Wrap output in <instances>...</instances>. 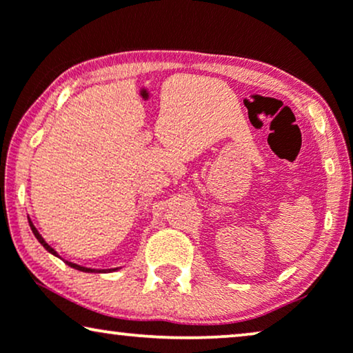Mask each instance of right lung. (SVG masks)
Listing matches in <instances>:
<instances>
[{"instance_id": "add662e5", "label": "right lung", "mask_w": 353, "mask_h": 353, "mask_svg": "<svg viewBox=\"0 0 353 353\" xmlns=\"http://www.w3.org/2000/svg\"><path fill=\"white\" fill-rule=\"evenodd\" d=\"M28 225H30V228H32V233H33V234H35V238L38 239V243H40V244L43 245V248H45V249L48 250V252H50V254H52V255H56V257H59V255H57V252H56V250H54V249H52V248H51V245H50V244H48L45 239H43V236H41L40 233H38V230L35 228V225H33V223H32V220H30V219H28ZM64 262H65L67 265H69V267H70V268L80 270V272H85V273H94V272H96V273H108V272H115V270H119V268H108V270H96V268H86V267H81V265H77V263L67 262V260H64Z\"/></svg>"}]
</instances>
